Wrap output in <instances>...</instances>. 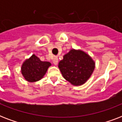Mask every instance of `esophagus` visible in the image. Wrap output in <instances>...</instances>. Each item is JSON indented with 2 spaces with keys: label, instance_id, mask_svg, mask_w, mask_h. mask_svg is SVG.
I'll list each match as a JSON object with an SVG mask.
<instances>
[{
  "label": "esophagus",
  "instance_id": "esophagus-1",
  "mask_svg": "<svg viewBox=\"0 0 122 122\" xmlns=\"http://www.w3.org/2000/svg\"><path fill=\"white\" fill-rule=\"evenodd\" d=\"M53 63L54 65H57V63H58V58H57V57H56V56H55V57H54Z\"/></svg>",
  "mask_w": 122,
  "mask_h": 122
}]
</instances>
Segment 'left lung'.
Returning a JSON list of instances; mask_svg holds the SVG:
<instances>
[{"label":"left lung","mask_w":122,"mask_h":122,"mask_svg":"<svg viewBox=\"0 0 122 122\" xmlns=\"http://www.w3.org/2000/svg\"><path fill=\"white\" fill-rule=\"evenodd\" d=\"M58 67L67 81L73 85H81L91 76L95 63L83 51L71 49L59 61Z\"/></svg>","instance_id":"8db88e82"}]
</instances>
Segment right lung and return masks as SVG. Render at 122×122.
Instances as JSON below:
<instances>
[{
    "mask_svg": "<svg viewBox=\"0 0 122 122\" xmlns=\"http://www.w3.org/2000/svg\"><path fill=\"white\" fill-rule=\"evenodd\" d=\"M51 65V64L49 62L41 61L39 57L33 54L22 65V75L28 81L34 82L39 81L43 78Z\"/></svg>",
    "mask_w": 122,
    "mask_h": 122,
    "instance_id": "right-lung-1",
    "label": "right lung"
}]
</instances>
